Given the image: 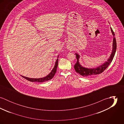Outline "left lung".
Masks as SVG:
<instances>
[{"label": "left lung", "mask_w": 124, "mask_h": 124, "mask_svg": "<svg viewBox=\"0 0 124 124\" xmlns=\"http://www.w3.org/2000/svg\"><path fill=\"white\" fill-rule=\"evenodd\" d=\"M111 31L112 32V33L113 35V49L112 53L109 57V58L108 59L107 61L102 65L99 66L98 67H97L96 68H85L83 66H82L79 63V58H80V55L77 54L75 53L76 55V58L77 60V62L76 64L74 66V68L75 71L80 74L81 75L84 76V77H91L96 74H99L100 73H101L104 71H105L106 68L108 67L109 65L111 63L114 57L115 56V54L116 52V39L115 37V33L112 30V29L111 28Z\"/></svg>", "instance_id": "obj_1"}]
</instances>
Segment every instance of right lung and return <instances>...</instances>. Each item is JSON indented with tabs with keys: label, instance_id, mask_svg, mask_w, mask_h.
Wrapping results in <instances>:
<instances>
[{
	"label": "right lung",
	"instance_id": "add662e5",
	"mask_svg": "<svg viewBox=\"0 0 124 124\" xmlns=\"http://www.w3.org/2000/svg\"><path fill=\"white\" fill-rule=\"evenodd\" d=\"M58 58H59V56H58V59L56 60V62H55V65L54 66V68H53V69L52 70V71H51V72L49 74H48L46 76L44 77H43V78H28V77H25L24 76H22V75H21L22 77H23L24 78L26 79V80L29 81H31V82H40V83H42V82H46V81H47L48 80H50L51 79H52L56 72L57 71V68L58 67Z\"/></svg>",
	"mask_w": 124,
	"mask_h": 124
}]
</instances>
